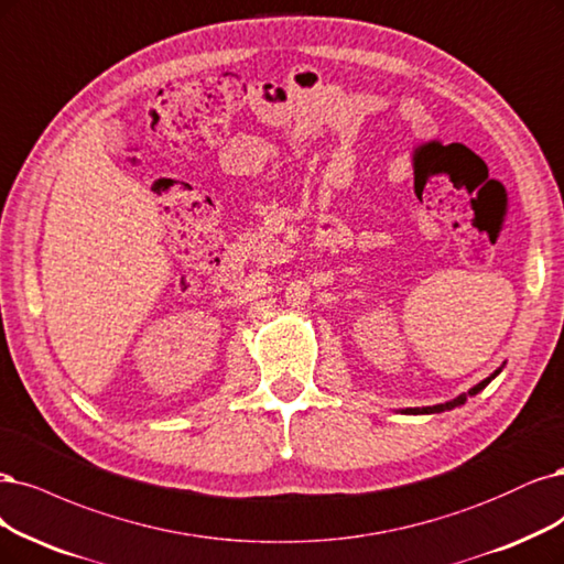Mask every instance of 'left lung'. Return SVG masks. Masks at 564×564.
<instances>
[{
    "label": "left lung",
    "instance_id": "1",
    "mask_svg": "<svg viewBox=\"0 0 564 564\" xmlns=\"http://www.w3.org/2000/svg\"><path fill=\"white\" fill-rule=\"evenodd\" d=\"M501 368H503V364L497 368V371L492 373V376H488L485 378L482 382H478L476 387H471V390L467 392V394H459V397H455L453 401H445V403H436V405H424V408H405V411H401L403 415H432V413H443V411H453V408H457V405H464L467 403V399L469 397H476L478 392H482L485 387L490 384V380H495L499 373H501Z\"/></svg>",
    "mask_w": 564,
    "mask_h": 564
}]
</instances>
